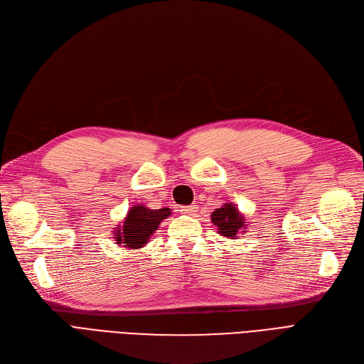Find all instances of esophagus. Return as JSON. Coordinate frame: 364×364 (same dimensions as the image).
<instances>
[{
  "label": "esophagus",
  "mask_w": 364,
  "mask_h": 364,
  "mask_svg": "<svg viewBox=\"0 0 364 364\" xmlns=\"http://www.w3.org/2000/svg\"><path fill=\"white\" fill-rule=\"evenodd\" d=\"M193 211H196L195 205H187V207H183V208H181V213H186V214H191V213H193Z\"/></svg>",
  "instance_id": "34e87169"
}]
</instances>
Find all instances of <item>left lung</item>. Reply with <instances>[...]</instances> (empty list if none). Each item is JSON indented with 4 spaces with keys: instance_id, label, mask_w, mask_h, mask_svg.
Masks as SVG:
<instances>
[{
    "instance_id": "1",
    "label": "left lung",
    "mask_w": 364,
    "mask_h": 364,
    "mask_svg": "<svg viewBox=\"0 0 364 364\" xmlns=\"http://www.w3.org/2000/svg\"><path fill=\"white\" fill-rule=\"evenodd\" d=\"M244 217L238 211V207L233 203H225L221 208H217L211 214V221L214 226H217L218 233L221 236H226L229 240H235V236L240 232H245Z\"/></svg>"
}]
</instances>
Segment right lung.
<instances>
[{"label": "right lung", "mask_w": 364, "mask_h": 364, "mask_svg": "<svg viewBox=\"0 0 364 364\" xmlns=\"http://www.w3.org/2000/svg\"><path fill=\"white\" fill-rule=\"evenodd\" d=\"M171 215V208L150 210L144 205H134L126 214L123 225L116 229L114 238L119 245H124L131 250L144 247L150 236L157 230L162 221Z\"/></svg>", "instance_id": "right-lung-1"}]
</instances>
